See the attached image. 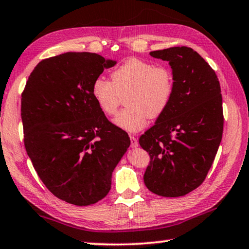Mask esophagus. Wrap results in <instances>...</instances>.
Instances as JSON below:
<instances>
[{
    "instance_id": "1",
    "label": "esophagus",
    "mask_w": 249,
    "mask_h": 249,
    "mask_svg": "<svg viewBox=\"0 0 249 249\" xmlns=\"http://www.w3.org/2000/svg\"><path fill=\"white\" fill-rule=\"evenodd\" d=\"M129 139H131V146L133 148H136L139 147V142H137V140L135 139L134 136H129Z\"/></svg>"
}]
</instances>
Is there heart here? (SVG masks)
<instances>
[{
	"label": "heart",
	"instance_id": "obj_1",
	"mask_svg": "<svg viewBox=\"0 0 249 249\" xmlns=\"http://www.w3.org/2000/svg\"><path fill=\"white\" fill-rule=\"evenodd\" d=\"M110 80L97 77L92 84V96L105 114L114 115L125 95V104L114 120L124 131L143 129L148 118L160 116L171 103L174 77L171 70L152 62L132 57L110 73Z\"/></svg>",
	"mask_w": 249,
	"mask_h": 249
}]
</instances>
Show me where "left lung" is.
Here are the masks:
<instances>
[{
  "label": "left lung",
  "instance_id": "1",
  "mask_svg": "<svg viewBox=\"0 0 249 249\" xmlns=\"http://www.w3.org/2000/svg\"><path fill=\"white\" fill-rule=\"evenodd\" d=\"M149 55L168 62L174 93L155 125L140 137V145L151 157L144 183L159 196H184L206 178L222 142L219 81L191 47H169Z\"/></svg>",
  "mask_w": 249,
  "mask_h": 249
}]
</instances>
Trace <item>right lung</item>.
Segmentation results:
<instances>
[{"label":"right lung","instance_id":"right-lung-1","mask_svg":"<svg viewBox=\"0 0 249 249\" xmlns=\"http://www.w3.org/2000/svg\"><path fill=\"white\" fill-rule=\"evenodd\" d=\"M115 64L96 53L56 55L35 66L22 94L27 155L49 191L76 206L108 194L114 168L131 144L92 96L94 80Z\"/></svg>","mask_w":249,"mask_h":249}]
</instances>
